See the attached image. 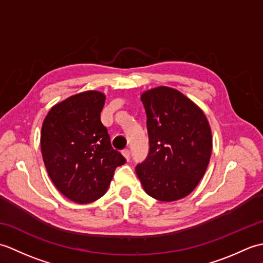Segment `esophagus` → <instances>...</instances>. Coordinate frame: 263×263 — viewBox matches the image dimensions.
<instances>
[{"mask_svg":"<svg viewBox=\"0 0 263 263\" xmlns=\"http://www.w3.org/2000/svg\"><path fill=\"white\" fill-rule=\"evenodd\" d=\"M122 155L124 156V158H125L127 161L130 160V158H131V153H130V150H128V149H124V150H123V152H122Z\"/></svg>","mask_w":263,"mask_h":263,"instance_id":"34e87169","label":"esophagus"}]
</instances>
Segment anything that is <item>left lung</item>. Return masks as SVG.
I'll use <instances>...</instances> for the list:
<instances>
[{"label": "left lung", "instance_id": "1", "mask_svg": "<svg viewBox=\"0 0 263 263\" xmlns=\"http://www.w3.org/2000/svg\"><path fill=\"white\" fill-rule=\"evenodd\" d=\"M147 114L149 153L136 167L142 187L165 202L198 185L208 167L212 137L204 113L176 89L160 86L141 95Z\"/></svg>", "mask_w": 263, "mask_h": 263}]
</instances>
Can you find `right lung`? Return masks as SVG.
Wrapping results in <instances>:
<instances>
[{"instance_id": "1", "label": "right lung", "mask_w": 263, "mask_h": 263, "mask_svg": "<svg viewBox=\"0 0 263 263\" xmlns=\"http://www.w3.org/2000/svg\"><path fill=\"white\" fill-rule=\"evenodd\" d=\"M105 98L95 90L74 95L53 106L43 122L41 148L48 175L77 203L104 195L115 168L125 163L100 121Z\"/></svg>"}]
</instances>
